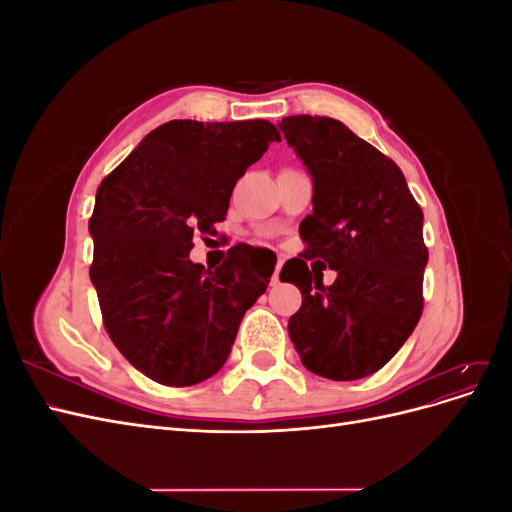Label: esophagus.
<instances>
[{
    "label": "esophagus",
    "mask_w": 512,
    "mask_h": 512,
    "mask_svg": "<svg viewBox=\"0 0 512 512\" xmlns=\"http://www.w3.org/2000/svg\"><path fill=\"white\" fill-rule=\"evenodd\" d=\"M282 265H284V260L280 258V260H277V265H275V271H273V277H271V284H280V271H282Z\"/></svg>",
    "instance_id": "esophagus-1"
}]
</instances>
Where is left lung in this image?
Masks as SVG:
<instances>
[{"label": "left lung", "instance_id": "1", "mask_svg": "<svg viewBox=\"0 0 512 512\" xmlns=\"http://www.w3.org/2000/svg\"><path fill=\"white\" fill-rule=\"evenodd\" d=\"M280 130L314 181L303 258L338 271L324 287L301 258L284 265L303 294L288 335L312 374L359 380L389 363L421 320L423 211L399 166L342 121L292 115Z\"/></svg>", "mask_w": 512, "mask_h": 512}]
</instances>
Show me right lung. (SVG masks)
<instances>
[{
    "label": "right lung",
    "instance_id": "right-lung-1",
    "mask_svg": "<svg viewBox=\"0 0 512 512\" xmlns=\"http://www.w3.org/2000/svg\"><path fill=\"white\" fill-rule=\"evenodd\" d=\"M271 121L175 119L102 179L89 235L108 337L132 367L164 386H192L226 363L243 314L273 275L237 254L205 269L194 232L226 220L230 194L269 145Z\"/></svg>",
    "mask_w": 512,
    "mask_h": 512
}]
</instances>
